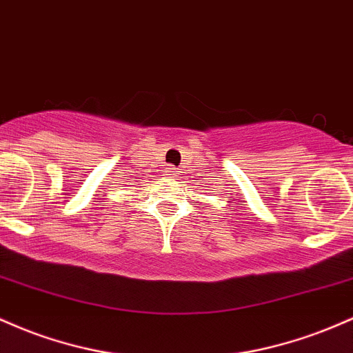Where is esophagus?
<instances>
[{"label": "esophagus", "instance_id": "1", "mask_svg": "<svg viewBox=\"0 0 353 353\" xmlns=\"http://www.w3.org/2000/svg\"><path fill=\"white\" fill-rule=\"evenodd\" d=\"M170 175H172V176H175L176 175V172H175V168H170Z\"/></svg>", "mask_w": 353, "mask_h": 353}]
</instances>
